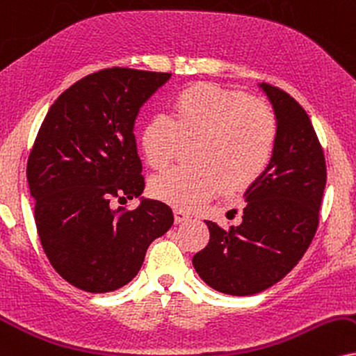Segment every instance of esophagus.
I'll use <instances>...</instances> for the list:
<instances>
[{
	"mask_svg": "<svg viewBox=\"0 0 356 356\" xmlns=\"http://www.w3.org/2000/svg\"><path fill=\"white\" fill-rule=\"evenodd\" d=\"M190 218H191L190 213H186L185 209H179V208L175 209V222H183Z\"/></svg>",
	"mask_w": 356,
	"mask_h": 356,
	"instance_id": "obj_1",
	"label": "esophagus"
}]
</instances>
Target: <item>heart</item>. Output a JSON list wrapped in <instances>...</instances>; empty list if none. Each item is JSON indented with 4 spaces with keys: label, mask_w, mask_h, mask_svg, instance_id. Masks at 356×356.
<instances>
[{
    "label": "heart",
    "mask_w": 356,
    "mask_h": 356,
    "mask_svg": "<svg viewBox=\"0 0 356 356\" xmlns=\"http://www.w3.org/2000/svg\"><path fill=\"white\" fill-rule=\"evenodd\" d=\"M147 163L165 168L181 143L196 168H171L152 179L156 200L193 208L225 190H244L269 168L277 143V117L266 102L214 84L188 86L173 95L168 115L156 113L143 125Z\"/></svg>",
    "instance_id": "obj_1"
}]
</instances>
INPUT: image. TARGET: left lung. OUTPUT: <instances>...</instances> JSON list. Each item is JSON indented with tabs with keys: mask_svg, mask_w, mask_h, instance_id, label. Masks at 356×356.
Listing matches in <instances>:
<instances>
[{
	"mask_svg": "<svg viewBox=\"0 0 356 356\" xmlns=\"http://www.w3.org/2000/svg\"><path fill=\"white\" fill-rule=\"evenodd\" d=\"M277 117L269 168L244 193L243 222L206 221L209 241L193 266L209 287L229 296L262 292L300 261L318 227L327 181L322 145L304 107L279 87L261 84Z\"/></svg>",
	"mask_w": 356,
	"mask_h": 356,
	"instance_id": "1",
	"label": "left lung"
}]
</instances>
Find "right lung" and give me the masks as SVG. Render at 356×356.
Instances as JSON below:
<instances>
[{"mask_svg": "<svg viewBox=\"0 0 356 356\" xmlns=\"http://www.w3.org/2000/svg\"><path fill=\"white\" fill-rule=\"evenodd\" d=\"M168 72L108 67L65 89L44 117L28 158L39 241L57 274L92 293L112 292L138 274L148 245L173 225L145 178L134 124Z\"/></svg>", "mask_w": 356, "mask_h": 356, "instance_id": "right-lung-1", "label": "right lung"}]
</instances>
